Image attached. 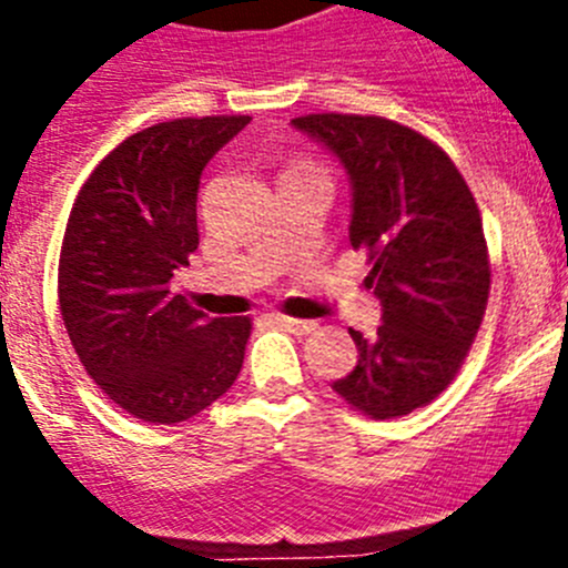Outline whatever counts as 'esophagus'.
Wrapping results in <instances>:
<instances>
[{
    "label": "esophagus",
    "instance_id": "34e87169",
    "mask_svg": "<svg viewBox=\"0 0 568 568\" xmlns=\"http://www.w3.org/2000/svg\"><path fill=\"white\" fill-rule=\"evenodd\" d=\"M280 326H285L288 332H296V335H307V332L316 329V321H305V318H291V316H277L274 318Z\"/></svg>",
    "mask_w": 568,
    "mask_h": 568
}]
</instances>
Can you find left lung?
I'll use <instances>...</instances> for the list:
<instances>
[{
	"mask_svg": "<svg viewBox=\"0 0 568 568\" xmlns=\"http://www.w3.org/2000/svg\"><path fill=\"white\" fill-rule=\"evenodd\" d=\"M291 125L346 170L348 242L368 252L382 302L374 337L348 329L357 365L332 390L376 420L409 415L450 385L484 321L491 272L478 205L448 153L406 125L335 112Z\"/></svg>",
	"mask_w": 568,
	"mask_h": 568,
	"instance_id": "8db88e82",
	"label": "left lung"
}]
</instances>
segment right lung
I'll return each mask as SVG.
<instances>
[{"label":"right lung","instance_id":"right-lung-1","mask_svg":"<svg viewBox=\"0 0 568 568\" xmlns=\"http://www.w3.org/2000/svg\"><path fill=\"white\" fill-rule=\"evenodd\" d=\"M247 114L181 118L120 142L79 189L60 252V313L90 379L145 423H181L231 390L250 318L170 291L197 250V189Z\"/></svg>","mask_w":568,"mask_h":568}]
</instances>
